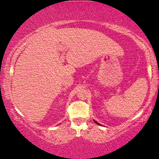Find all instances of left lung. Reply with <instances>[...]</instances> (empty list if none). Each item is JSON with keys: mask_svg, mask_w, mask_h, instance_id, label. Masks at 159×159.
I'll list each match as a JSON object with an SVG mask.
<instances>
[{"mask_svg": "<svg viewBox=\"0 0 159 159\" xmlns=\"http://www.w3.org/2000/svg\"><path fill=\"white\" fill-rule=\"evenodd\" d=\"M94 122H95V123H96V124H98V125H101V124H99L98 122H97V121H96V120H94Z\"/></svg>", "mask_w": 159, "mask_h": 159, "instance_id": "left-lung-1", "label": "left lung"}]
</instances>
